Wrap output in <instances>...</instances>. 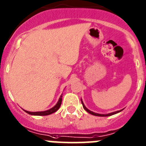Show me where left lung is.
Instances as JSON below:
<instances>
[{
	"mask_svg": "<svg viewBox=\"0 0 146 146\" xmlns=\"http://www.w3.org/2000/svg\"><path fill=\"white\" fill-rule=\"evenodd\" d=\"M81 103H82L83 105V108H84V109L85 111H86V112H88L89 113L92 114V115H96V116H110V115H114V114L115 113H118L121 112V111L123 110H120V111H115V112H113V113H108V114H100V113H94L93 112V111H91L90 110H89L88 108H86V106H84V102H83L82 100H81Z\"/></svg>",
	"mask_w": 146,
	"mask_h": 146,
	"instance_id": "1",
	"label": "left lung"
}]
</instances>
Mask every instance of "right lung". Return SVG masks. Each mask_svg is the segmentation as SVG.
Here are the masks:
<instances>
[{
  "label": "right lung",
  "instance_id": "1",
  "mask_svg": "<svg viewBox=\"0 0 146 146\" xmlns=\"http://www.w3.org/2000/svg\"><path fill=\"white\" fill-rule=\"evenodd\" d=\"M62 95L60 96V99H59L58 102L53 108H52L51 109L49 110H47V111H38V112H31V111H27L24 110L26 113H27L28 114H31V115H50V114L56 112V111L60 108V106H61V103H62Z\"/></svg>",
  "mask_w": 146,
  "mask_h": 146
}]
</instances>
